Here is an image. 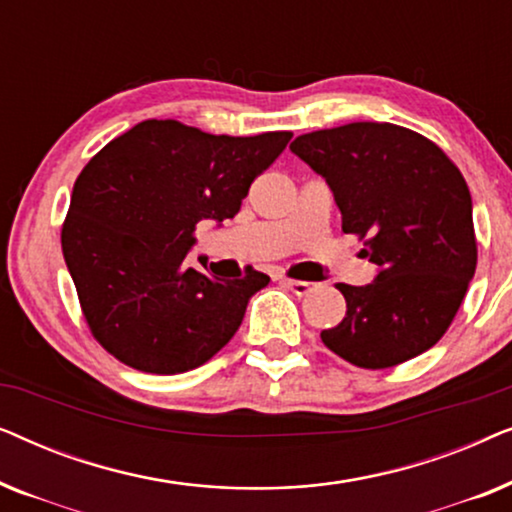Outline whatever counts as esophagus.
<instances>
[{
  "mask_svg": "<svg viewBox=\"0 0 512 512\" xmlns=\"http://www.w3.org/2000/svg\"><path fill=\"white\" fill-rule=\"evenodd\" d=\"M282 284L284 286H289V289L296 293V296H307V293H310L312 289H314V284L312 282H300V279H282Z\"/></svg>",
  "mask_w": 512,
  "mask_h": 512,
  "instance_id": "esophagus-1",
  "label": "esophagus"
}]
</instances>
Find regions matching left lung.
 Masks as SVG:
<instances>
[{"label":"left lung","instance_id":"obj_1","mask_svg":"<svg viewBox=\"0 0 512 512\" xmlns=\"http://www.w3.org/2000/svg\"><path fill=\"white\" fill-rule=\"evenodd\" d=\"M291 151L326 179L342 230L366 237V286L338 284L347 314L324 345L359 368H391L443 338L475 275L473 202L429 139L391 123L300 135Z\"/></svg>","mask_w":512,"mask_h":512}]
</instances>
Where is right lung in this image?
<instances>
[{
    "mask_svg": "<svg viewBox=\"0 0 512 512\" xmlns=\"http://www.w3.org/2000/svg\"><path fill=\"white\" fill-rule=\"evenodd\" d=\"M291 132L209 135L177 121H144L111 139L76 179L62 254L97 342L125 366L186 373L240 328L270 277L188 268L200 221L233 219L251 181Z\"/></svg>",
    "mask_w": 512,
    "mask_h": 512,
    "instance_id": "add662e5",
    "label": "right lung"
}]
</instances>
